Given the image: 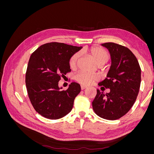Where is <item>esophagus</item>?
<instances>
[{
  "label": "esophagus",
  "instance_id": "1",
  "mask_svg": "<svg viewBox=\"0 0 154 154\" xmlns=\"http://www.w3.org/2000/svg\"><path fill=\"white\" fill-rule=\"evenodd\" d=\"M87 88V87L86 86H84V85H81V89L82 90H84V89H85V88Z\"/></svg>",
  "mask_w": 154,
  "mask_h": 154
}]
</instances>
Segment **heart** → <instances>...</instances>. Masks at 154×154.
<instances>
[{
    "label": "heart",
    "mask_w": 154,
    "mask_h": 154,
    "mask_svg": "<svg viewBox=\"0 0 154 154\" xmlns=\"http://www.w3.org/2000/svg\"><path fill=\"white\" fill-rule=\"evenodd\" d=\"M89 54L94 62L97 64H105L109 59V54L105 49L100 47H92L89 51ZM80 54L78 53L74 54L69 60V66L71 69H74L76 67ZM74 79L78 83L82 85H91L94 82L98 80V77L95 74H88L83 71L77 72L74 76Z\"/></svg>",
    "instance_id": "heart-1"
}]
</instances>
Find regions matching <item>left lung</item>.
Segmentation results:
<instances>
[{
    "mask_svg": "<svg viewBox=\"0 0 154 154\" xmlns=\"http://www.w3.org/2000/svg\"><path fill=\"white\" fill-rule=\"evenodd\" d=\"M101 45L109 51L111 66L106 78L98 85L110 88V92L105 94L97 89L92 108L100 118L116 120L127 114L136 101L141 84V68L128 48L113 42Z\"/></svg>",
    "mask_w": 154,
    "mask_h": 154,
    "instance_id": "8db88e82",
    "label": "left lung"
}]
</instances>
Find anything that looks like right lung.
<instances>
[{
	"label": "right lung",
	"instance_id": "add662e5",
	"mask_svg": "<svg viewBox=\"0 0 154 154\" xmlns=\"http://www.w3.org/2000/svg\"><path fill=\"white\" fill-rule=\"evenodd\" d=\"M82 48L50 42L40 46L31 55L26 73L27 91L32 106L44 118L57 119L71 111L80 85L72 82L66 91H62L58 82L71 71L69 60Z\"/></svg>",
	"mask_w": 154,
	"mask_h": 154
}]
</instances>
